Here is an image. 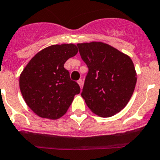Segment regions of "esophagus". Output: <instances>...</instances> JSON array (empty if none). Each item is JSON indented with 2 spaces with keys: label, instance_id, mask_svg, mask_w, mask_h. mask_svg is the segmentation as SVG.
Masks as SVG:
<instances>
[{
  "label": "esophagus",
  "instance_id": "obj_1",
  "mask_svg": "<svg viewBox=\"0 0 160 160\" xmlns=\"http://www.w3.org/2000/svg\"><path fill=\"white\" fill-rule=\"evenodd\" d=\"M77 83H79V85H80V87L82 88V87H83V80H82L81 79H80V80H79L78 81H77Z\"/></svg>",
  "mask_w": 160,
  "mask_h": 160
}]
</instances>
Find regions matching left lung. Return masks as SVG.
Here are the masks:
<instances>
[{"mask_svg": "<svg viewBox=\"0 0 160 160\" xmlns=\"http://www.w3.org/2000/svg\"><path fill=\"white\" fill-rule=\"evenodd\" d=\"M88 68L81 96L90 110L110 117L128 104L136 87V72L132 59L102 42L77 44Z\"/></svg>", "mask_w": 160, "mask_h": 160, "instance_id": "left-lung-1", "label": "left lung"}]
</instances>
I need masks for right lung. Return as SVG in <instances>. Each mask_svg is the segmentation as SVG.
<instances>
[{"label": "right lung", "mask_w": 160, "mask_h": 160, "mask_svg": "<svg viewBox=\"0 0 160 160\" xmlns=\"http://www.w3.org/2000/svg\"><path fill=\"white\" fill-rule=\"evenodd\" d=\"M78 52L73 44H54L37 53L20 76L24 101L37 116L57 119L64 116L80 88L70 79L64 63Z\"/></svg>", "instance_id": "1"}]
</instances>
